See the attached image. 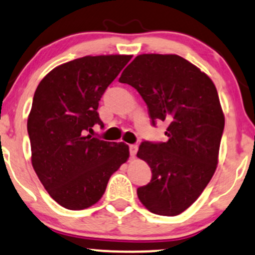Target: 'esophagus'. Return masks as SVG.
Masks as SVG:
<instances>
[{
	"instance_id": "1",
	"label": "esophagus",
	"mask_w": 255,
	"mask_h": 255,
	"mask_svg": "<svg viewBox=\"0 0 255 255\" xmlns=\"http://www.w3.org/2000/svg\"><path fill=\"white\" fill-rule=\"evenodd\" d=\"M137 150H138V145L137 144H131L130 145V155L134 157V155L137 154Z\"/></svg>"
}]
</instances>
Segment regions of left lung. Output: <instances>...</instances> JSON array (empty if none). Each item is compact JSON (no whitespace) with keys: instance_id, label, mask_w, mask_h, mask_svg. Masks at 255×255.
Masks as SVG:
<instances>
[{"instance_id":"left-lung-1","label":"left lung","mask_w":255,"mask_h":255,"mask_svg":"<svg viewBox=\"0 0 255 255\" xmlns=\"http://www.w3.org/2000/svg\"><path fill=\"white\" fill-rule=\"evenodd\" d=\"M119 82L132 86L152 121L168 124L163 143L142 142L137 156L151 180L137 196L152 214L176 216L198 199L218 163L224 115L210 77L178 55L143 53L125 68Z\"/></svg>"}]
</instances>
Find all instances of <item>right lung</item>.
Wrapping results in <instances>:
<instances>
[{
    "label": "right lung",
    "instance_id": "obj_1",
    "mask_svg": "<svg viewBox=\"0 0 255 255\" xmlns=\"http://www.w3.org/2000/svg\"><path fill=\"white\" fill-rule=\"evenodd\" d=\"M131 57H81L52 69L35 89L27 119L32 166L51 198L68 210L98 203L130 156L125 143L88 132L104 127L99 101Z\"/></svg>",
    "mask_w": 255,
    "mask_h": 255
}]
</instances>
